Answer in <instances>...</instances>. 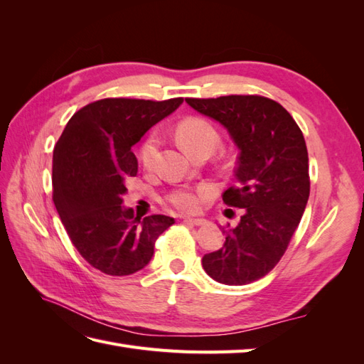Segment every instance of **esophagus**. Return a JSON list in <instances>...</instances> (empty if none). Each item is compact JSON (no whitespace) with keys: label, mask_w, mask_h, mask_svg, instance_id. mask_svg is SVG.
<instances>
[{"label":"esophagus","mask_w":364,"mask_h":364,"mask_svg":"<svg viewBox=\"0 0 364 364\" xmlns=\"http://www.w3.org/2000/svg\"><path fill=\"white\" fill-rule=\"evenodd\" d=\"M183 220H185V222L191 223V225H196V226H203V225H206V220H205V218H191V217H185Z\"/></svg>","instance_id":"1"}]
</instances>
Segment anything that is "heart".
<instances>
[{"instance_id":"obj_1","label":"heart","mask_w":364,"mask_h":364,"mask_svg":"<svg viewBox=\"0 0 364 364\" xmlns=\"http://www.w3.org/2000/svg\"><path fill=\"white\" fill-rule=\"evenodd\" d=\"M174 135L181 146L193 156L200 153H213L220 144V134L211 121L203 117H188L174 127ZM161 135L151 130L141 142L138 159L146 170H153L159 158ZM209 193L206 186H179L165 196V202L183 213L199 211L203 197Z\"/></svg>"}]
</instances>
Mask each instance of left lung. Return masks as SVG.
<instances>
[{"label": "left lung", "mask_w": 364, "mask_h": 364, "mask_svg": "<svg viewBox=\"0 0 364 364\" xmlns=\"http://www.w3.org/2000/svg\"><path fill=\"white\" fill-rule=\"evenodd\" d=\"M223 124L240 149L235 185L223 203L243 208L235 228H222L223 247L206 253L205 272L226 285L261 279L287 250L310 196L308 151L293 117L262 95L185 98Z\"/></svg>", "instance_id": "8db88e82"}]
</instances>
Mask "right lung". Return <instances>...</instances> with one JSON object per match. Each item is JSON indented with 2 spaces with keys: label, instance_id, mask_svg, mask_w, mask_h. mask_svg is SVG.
Wrapping results in <instances>:
<instances>
[{
  "label": "right lung",
  "instance_id": "1",
  "mask_svg": "<svg viewBox=\"0 0 364 364\" xmlns=\"http://www.w3.org/2000/svg\"><path fill=\"white\" fill-rule=\"evenodd\" d=\"M182 102L102 98L65 126L53 155V202L73 246L94 269L111 277L141 270L174 223L162 214L141 220L121 203L127 178L138 173L132 146Z\"/></svg>",
  "mask_w": 364,
  "mask_h": 364
}]
</instances>
